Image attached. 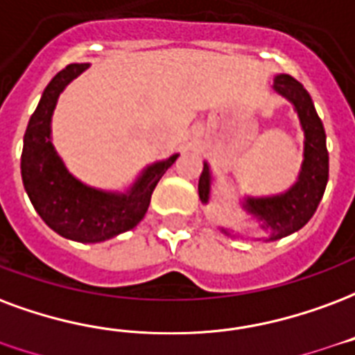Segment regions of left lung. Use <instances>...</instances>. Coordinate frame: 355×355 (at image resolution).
Here are the masks:
<instances>
[{"mask_svg": "<svg viewBox=\"0 0 355 355\" xmlns=\"http://www.w3.org/2000/svg\"><path fill=\"white\" fill-rule=\"evenodd\" d=\"M275 90L288 97L299 114L304 130V159L301 165L297 182L293 188L275 198H248L244 207L258 216L272 231L269 241H277L286 235H291L303 227L318 205L324 198L327 178H329V154L325 146V131L322 120L318 116L314 103L303 84L290 75H278L275 78ZM211 193V171L209 165H203V173L199 177V199L209 203Z\"/></svg>", "mask_w": 355, "mask_h": 355, "instance_id": "left-lung-1", "label": "left lung"}]
</instances>
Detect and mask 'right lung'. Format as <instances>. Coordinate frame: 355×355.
Instances as JSON below:
<instances>
[{
  "label": "right lung",
  "mask_w": 355,
  "mask_h": 355,
  "mask_svg": "<svg viewBox=\"0 0 355 355\" xmlns=\"http://www.w3.org/2000/svg\"><path fill=\"white\" fill-rule=\"evenodd\" d=\"M88 64H71L44 88L24 135L22 182L43 222L62 237L101 243L133 230L146 214L152 191L178 154L146 167L128 193L94 190L71 177L51 143V118L60 94Z\"/></svg>",
  "instance_id": "1"
}]
</instances>
